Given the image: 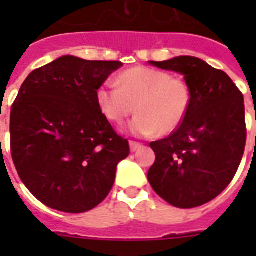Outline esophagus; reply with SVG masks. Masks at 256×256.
Listing matches in <instances>:
<instances>
[{"label":"esophagus","mask_w":256,"mask_h":256,"mask_svg":"<svg viewBox=\"0 0 256 256\" xmlns=\"http://www.w3.org/2000/svg\"><path fill=\"white\" fill-rule=\"evenodd\" d=\"M140 148H142V144H140V142H136V140H130V150H132V152H136V150H140Z\"/></svg>","instance_id":"1"}]
</instances>
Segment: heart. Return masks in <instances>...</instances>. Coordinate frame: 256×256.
<instances>
[{
	"instance_id": "1",
	"label": "heart",
	"mask_w": 256,
	"mask_h": 256,
	"mask_svg": "<svg viewBox=\"0 0 256 256\" xmlns=\"http://www.w3.org/2000/svg\"><path fill=\"white\" fill-rule=\"evenodd\" d=\"M96 100L104 118L122 124L134 110L138 116L128 124L136 136H168L180 128L191 104V88L184 80L164 70L136 66L122 72L116 82L106 81L96 88Z\"/></svg>"
}]
</instances>
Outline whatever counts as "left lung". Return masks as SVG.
Segmentation results:
<instances>
[{"label": "left lung", "mask_w": 256, "mask_h": 256, "mask_svg": "<svg viewBox=\"0 0 256 256\" xmlns=\"http://www.w3.org/2000/svg\"><path fill=\"white\" fill-rule=\"evenodd\" d=\"M150 64L183 74L191 104L178 130L150 144L156 162L148 182L172 206H202L230 184L242 160L247 138L243 94L224 72L199 58Z\"/></svg>", "instance_id": "8db88e82"}]
</instances>
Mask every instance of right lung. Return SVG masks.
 Here are the masks:
<instances>
[{
    "label": "right lung",
    "instance_id": "obj_1",
    "mask_svg": "<svg viewBox=\"0 0 256 256\" xmlns=\"http://www.w3.org/2000/svg\"><path fill=\"white\" fill-rule=\"evenodd\" d=\"M122 65L64 56L22 84L10 112V152L24 184L50 208L80 214L98 206L130 154L96 100Z\"/></svg>",
    "mask_w": 256,
    "mask_h": 256
}]
</instances>
